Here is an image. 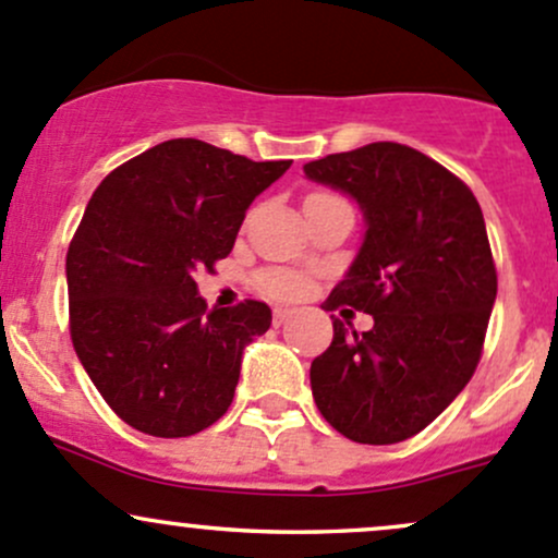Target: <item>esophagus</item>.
<instances>
[{
  "label": "esophagus",
  "mask_w": 558,
  "mask_h": 558,
  "mask_svg": "<svg viewBox=\"0 0 558 558\" xmlns=\"http://www.w3.org/2000/svg\"><path fill=\"white\" fill-rule=\"evenodd\" d=\"M289 318H291V310L289 307H275V313H272V324L275 326H283Z\"/></svg>",
  "instance_id": "1"
}]
</instances>
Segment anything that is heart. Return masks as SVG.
Here are the masks:
<instances>
[{
	"label": "heart",
	"mask_w": 558,
	"mask_h": 558,
	"mask_svg": "<svg viewBox=\"0 0 558 558\" xmlns=\"http://www.w3.org/2000/svg\"><path fill=\"white\" fill-rule=\"evenodd\" d=\"M320 197V195H313ZM262 289L267 291L269 296L278 299H294L304 294V280L294 272H286V269H272V272L262 275Z\"/></svg>",
	"instance_id": "1"
}]
</instances>
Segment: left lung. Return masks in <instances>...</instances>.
Masks as SVG:
<instances>
[{
    "mask_svg": "<svg viewBox=\"0 0 558 558\" xmlns=\"http://www.w3.org/2000/svg\"><path fill=\"white\" fill-rule=\"evenodd\" d=\"M304 175L353 197L366 225L324 310L374 318L355 331L331 315V348L310 366L313 398L350 441H407L478 366L497 296L481 205L454 173L392 141L307 162Z\"/></svg>",
    "mask_w": 558,
    "mask_h": 558,
    "instance_id": "left-lung-1",
    "label": "left lung"
}]
</instances>
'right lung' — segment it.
I'll return each mask as SVG.
<instances>
[{
	"mask_svg": "<svg viewBox=\"0 0 558 558\" xmlns=\"http://www.w3.org/2000/svg\"><path fill=\"white\" fill-rule=\"evenodd\" d=\"M291 168L197 138L111 171L66 254L72 342L104 401L141 433L195 436L225 417L264 302L208 310L195 275L232 251L248 205Z\"/></svg>",
	"mask_w": 558,
	"mask_h": 558,
	"instance_id": "add662e5",
	"label": "right lung"
}]
</instances>
